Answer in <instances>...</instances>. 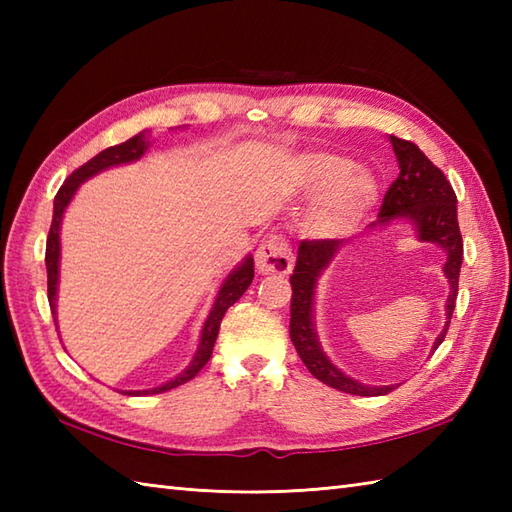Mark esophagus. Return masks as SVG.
Instances as JSON below:
<instances>
[{
	"label": "esophagus",
	"instance_id": "34e87169",
	"mask_svg": "<svg viewBox=\"0 0 512 512\" xmlns=\"http://www.w3.org/2000/svg\"><path fill=\"white\" fill-rule=\"evenodd\" d=\"M255 264L262 275H288L292 264H295V257L290 253L286 237L268 235L257 248Z\"/></svg>",
	"mask_w": 512,
	"mask_h": 512
}]
</instances>
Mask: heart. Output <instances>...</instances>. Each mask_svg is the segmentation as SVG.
<instances>
[{"instance_id":"b5f03b06","label":"heart","mask_w":512,"mask_h":512,"mask_svg":"<svg viewBox=\"0 0 512 512\" xmlns=\"http://www.w3.org/2000/svg\"><path fill=\"white\" fill-rule=\"evenodd\" d=\"M297 182L301 191L319 193L306 213V231L319 239L345 237L363 224L378 202V180L352 160L319 151L301 160Z\"/></svg>"}]
</instances>
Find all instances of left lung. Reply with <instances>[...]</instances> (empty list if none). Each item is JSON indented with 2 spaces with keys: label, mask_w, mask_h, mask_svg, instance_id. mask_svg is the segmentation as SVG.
Wrapping results in <instances>:
<instances>
[{
  "label": "left lung",
  "mask_w": 512,
  "mask_h": 512,
  "mask_svg": "<svg viewBox=\"0 0 512 512\" xmlns=\"http://www.w3.org/2000/svg\"><path fill=\"white\" fill-rule=\"evenodd\" d=\"M389 143L394 147L400 173L396 182L389 187L383 206H380L378 222L369 224V231H376V228L387 226L394 220H407L420 242L436 244L447 255V262L442 266V273L449 281V299L447 306H444L447 321H444V328L438 334L436 343H433V352H436L444 336H447L455 299H458V279L464 255L458 226V198H455V191L447 176L416 145L396 136H389ZM343 246L345 239L301 242L297 264L290 277V339L292 345L297 347L301 361L310 369V374L319 378L321 383L354 396H383L389 394L394 385L372 387L343 374L323 352L317 328H314V295H317L319 279Z\"/></svg>",
  "instance_id": "1"
}]
</instances>
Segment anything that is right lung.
<instances>
[{
	"instance_id": "obj_1",
	"label": "right lung",
	"mask_w": 512,
	"mask_h": 512,
	"mask_svg": "<svg viewBox=\"0 0 512 512\" xmlns=\"http://www.w3.org/2000/svg\"><path fill=\"white\" fill-rule=\"evenodd\" d=\"M149 138L147 132H140L134 138L125 140L121 145H114V147H107L103 149L101 154H96L92 160L85 162L83 167L76 169L72 176L63 182V187L59 189V193L54 195V211H52V224H50V233H48V242H46V268H48V301H50V310H52V317H57V292H59V262H61V222H63V213L68 209L74 193L79 191L81 184L85 180L94 178L96 173H101L110 167H121V165H129V162H136L147 154L149 149ZM255 277V268H253V257L246 255L242 262H239L231 273L226 275V279L222 281L220 290H217L215 301H213V308L209 312V317H206L204 325H202V332H200V343H198V350H195L191 363L187 365V369H182V372L167 380V383H162L158 387H151V389H138V391H125L129 396H147V394H162V391L178 387L182 383H187L195 374L200 372V369L209 363L211 352H213V345L217 339V332H220V323L224 319L226 310L233 306V303L244 295L248 290L250 281ZM57 323V319H54Z\"/></svg>"
}]
</instances>
